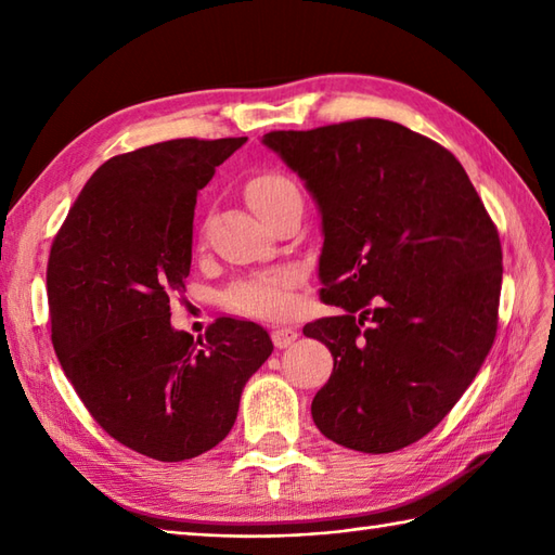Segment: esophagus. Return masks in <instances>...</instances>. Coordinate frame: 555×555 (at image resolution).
<instances>
[{"label":"esophagus","instance_id":"34e87169","mask_svg":"<svg viewBox=\"0 0 555 555\" xmlns=\"http://www.w3.org/2000/svg\"><path fill=\"white\" fill-rule=\"evenodd\" d=\"M296 338H298V328H293V326H274V328H271V340H274V346L279 350L288 348Z\"/></svg>","mask_w":555,"mask_h":555}]
</instances>
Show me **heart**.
Returning a JSON list of instances; mask_svg holds the SVG:
<instances>
[{
	"label": "heart",
	"mask_w": 555,
	"mask_h": 555,
	"mask_svg": "<svg viewBox=\"0 0 555 555\" xmlns=\"http://www.w3.org/2000/svg\"><path fill=\"white\" fill-rule=\"evenodd\" d=\"M300 195L298 185L279 171H259L245 183V197L259 217H267L284 199ZM300 284V271L293 267L271 269L264 274L238 281L229 293V308L250 317H276L291 308V291Z\"/></svg>",
	"instance_id": "b5f03b06"
}]
</instances>
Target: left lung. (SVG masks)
Instances as JSON below:
<instances>
[{
  "instance_id": "obj_1",
  "label": "left lung",
  "mask_w": 555,
  "mask_h": 555,
  "mask_svg": "<svg viewBox=\"0 0 555 555\" xmlns=\"http://www.w3.org/2000/svg\"><path fill=\"white\" fill-rule=\"evenodd\" d=\"M262 143L320 205V296L340 308L302 328L334 356L312 400L317 429L362 453L420 441L496 338L503 253L485 203L451 152L386 119Z\"/></svg>"
}]
</instances>
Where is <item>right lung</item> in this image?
Wrapping results in <instances>:
<instances>
[{"label":"right lung","mask_w":555,"mask_h":555,"mask_svg":"<svg viewBox=\"0 0 555 555\" xmlns=\"http://www.w3.org/2000/svg\"><path fill=\"white\" fill-rule=\"evenodd\" d=\"M247 138H176L107 159L82 185L47 262L52 344L82 405L135 453L181 463L227 439L245 382L271 356L255 322L205 340L171 326L197 191Z\"/></svg>","instance_id":"right-lung-1"}]
</instances>
